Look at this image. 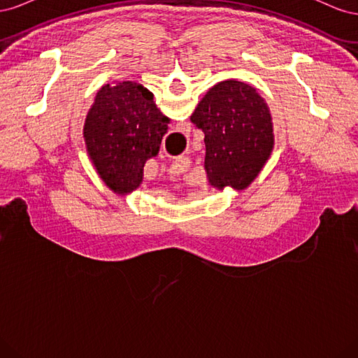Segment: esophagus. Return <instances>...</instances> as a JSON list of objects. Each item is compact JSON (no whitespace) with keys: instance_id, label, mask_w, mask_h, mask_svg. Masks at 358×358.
<instances>
[{"instance_id":"1","label":"esophagus","mask_w":358,"mask_h":358,"mask_svg":"<svg viewBox=\"0 0 358 358\" xmlns=\"http://www.w3.org/2000/svg\"><path fill=\"white\" fill-rule=\"evenodd\" d=\"M189 167H191V159L188 157H179L178 159L173 161L171 164V170H175L176 173L187 171Z\"/></svg>"}]
</instances>
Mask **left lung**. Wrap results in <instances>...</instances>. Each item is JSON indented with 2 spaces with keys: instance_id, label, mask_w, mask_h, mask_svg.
Here are the masks:
<instances>
[{
  "instance_id": "obj_1",
  "label": "left lung",
  "mask_w": 358,
  "mask_h": 358,
  "mask_svg": "<svg viewBox=\"0 0 358 358\" xmlns=\"http://www.w3.org/2000/svg\"><path fill=\"white\" fill-rule=\"evenodd\" d=\"M191 122L204 133V169L216 189H246L272 155V113L263 96L245 82L215 85L197 104Z\"/></svg>"
}]
</instances>
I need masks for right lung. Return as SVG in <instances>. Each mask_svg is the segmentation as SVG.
<instances>
[{"instance_id": "add662e5", "label": "right lung", "mask_w": 358, "mask_h": 358, "mask_svg": "<svg viewBox=\"0 0 358 358\" xmlns=\"http://www.w3.org/2000/svg\"><path fill=\"white\" fill-rule=\"evenodd\" d=\"M169 124L152 92L133 80L104 85L96 92L85 119L83 138L107 188L127 196L142 185L143 167L158 155Z\"/></svg>"}]
</instances>
